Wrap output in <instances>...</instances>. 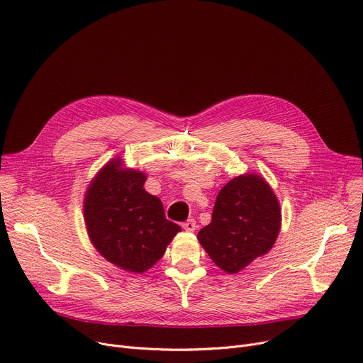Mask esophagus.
Masks as SVG:
<instances>
[{"label": "esophagus", "instance_id": "34e87169", "mask_svg": "<svg viewBox=\"0 0 363 363\" xmlns=\"http://www.w3.org/2000/svg\"><path fill=\"white\" fill-rule=\"evenodd\" d=\"M183 228L186 231H189V233H193L194 230H196V220H194V219H187L184 224H183Z\"/></svg>", "mask_w": 363, "mask_h": 363}]
</instances>
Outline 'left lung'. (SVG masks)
Returning a JSON list of instances; mask_svg holds the SVG:
<instances>
[{
    "label": "left lung",
    "mask_w": 363,
    "mask_h": 363,
    "mask_svg": "<svg viewBox=\"0 0 363 363\" xmlns=\"http://www.w3.org/2000/svg\"><path fill=\"white\" fill-rule=\"evenodd\" d=\"M281 230V208L269 184L257 174L230 180L218 193L211 224L198 240L212 262L237 273L273 247Z\"/></svg>",
    "instance_id": "8db88e82"
}]
</instances>
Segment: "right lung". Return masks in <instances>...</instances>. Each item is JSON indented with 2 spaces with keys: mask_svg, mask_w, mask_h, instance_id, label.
I'll return each mask as SVG.
<instances>
[{
  "mask_svg": "<svg viewBox=\"0 0 363 363\" xmlns=\"http://www.w3.org/2000/svg\"><path fill=\"white\" fill-rule=\"evenodd\" d=\"M145 179L141 172L121 170L113 160L96 176L84 202L87 231L99 253L133 273L152 267L182 231L165 218L161 201L145 191Z\"/></svg>",
  "mask_w": 363,
  "mask_h": 363,
  "instance_id": "1",
  "label": "right lung"
}]
</instances>
